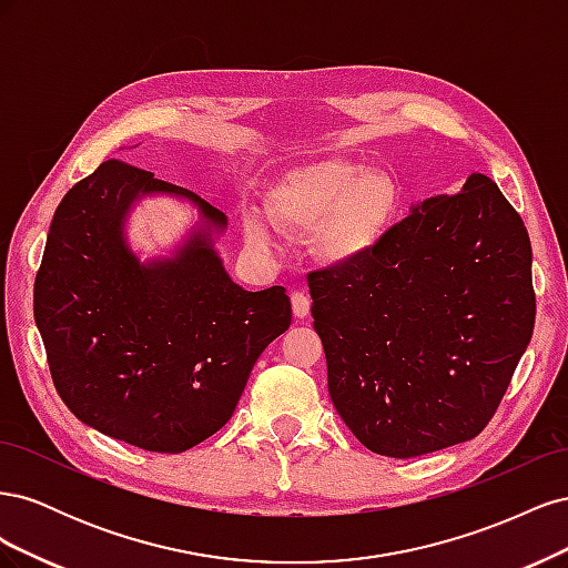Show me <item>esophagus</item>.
Instances as JSON below:
<instances>
[{"instance_id": "1", "label": "esophagus", "mask_w": 568, "mask_h": 568, "mask_svg": "<svg viewBox=\"0 0 568 568\" xmlns=\"http://www.w3.org/2000/svg\"><path fill=\"white\" fill-rule=\"evenodd\" d=\"M291 305H294V315L303 320L311 313V296L303 294V291H294V294H291Z\"/></svg>"}]
</instances>
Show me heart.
I'll return each instance as SVG.
<instances>
[{
	"instance_id": "b5f03b06",
	"label": "heart",
	"mask_w": 568,
	"mask_h": 568,
	"mask_svg": "<svg viewBox=\"0 0 568 568\" xmlns=\"http://www.w3.org/2000/svg\"><path fill=\"white\" fill-rule=\"evenodd\" d=\"M400 203V186L384 170L348 161H322L291 170L270 192V215L284 232L317 230L322 253L334 263L357 261L388 230ZM244 239L255 251H272L274 234L257 215L244 220Z\"/></svg>"
}]
</instances>
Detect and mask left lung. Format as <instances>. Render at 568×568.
I'll return each instance as SVG.
<instances>
[{
	"label": "left lung",
	"mask_w": 568,
	"mask_h": 568,
	"mask_svg": "<svg viewBox=\"0 0 568 568\" xmlns=\"http://www.w3.org/2000/svg\"><path fill=\"white\" fill-rule=\"evenodd\" d=\"M530 263L521 215L471 173L307 274L332 403L365 448L407 459L484 432L532 334Z\"/></svg>",
	"instance_id": "left-lung-1"
}]
</instances>
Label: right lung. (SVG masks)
<instances>
[{
    "instance_id": "obj_1",
    "label": "right lung",
    "mask_w": 568,
    "mask_h": 568,
    "mask_svg": "<svg viewBox=\"0 0 568 568\" xmlns=\"http://www.w3.org/2000/svg\"><path fill=\"white\" fill-rule=\"evenodd\" d=\"M144 195H173L200 225L142 264L124 222ZM227 217L189 189L123 161L63 196L36 277V324L65 407L149 453H184L234 415L255 359L291 324L284 286L246 291L215 251Z\"/></svg>"
}]
</instances>
